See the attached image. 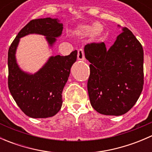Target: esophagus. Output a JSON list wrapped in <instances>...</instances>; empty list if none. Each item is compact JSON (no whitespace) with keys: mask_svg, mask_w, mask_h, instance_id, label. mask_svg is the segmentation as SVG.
<instances>
[{"mask_svg":"<svg viewBox=\"0 0 152 152\" xmlns=\"http://www.w3.org/2000/svg\"><path fill=\"white\" fill-rule=\"evenodd\" d=\"M77 58L78 60H85V53H84V50L82 49H79L78 50V55H77Z\"/></svg>","mask_w":152,"mask_h":152,"instance_id":"1","label":"esophagus"}]
</instances>
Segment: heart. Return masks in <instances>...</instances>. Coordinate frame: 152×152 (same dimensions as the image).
Segmentation results:
<instances>
[{
	"label": "heart",
	"mask_w": 152,
	"mask_h": 152,
	"mask_svg": "<svg viewBox=\"0 0 152 152\" xmlns=\"http://www.w3.org/2000/svg\"><path fill=\"white\" fill-rule=\"evenodd\" d=\"M103 33V27L99 23H93L90 25H79L75 28L74 34L79 37H88L92 35L95 40L100 38Z\"/></svg>",
	"instance_id": "heart-1"
}]
</instances>
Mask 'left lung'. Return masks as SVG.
Returning a JSON list of instances; mask_svg holds the SVG:
<instances>
[{
    "instance_id": "8db88e82",
    "label": "left lung",
    "mask_w": 152,
    "mask_h": 152,
    "mask_svg": "<svg viewBox=\"0 0 152 152\" xmlns=\"http://www.w3.org/2000/svg\"><path fill=\"white\" fill-rule=\"evenodd\" d=\"M120 27V26H118ZM107 49L104 42L85 46L90 62L87 90L90 104L98 113L121 115L135 104L143 87V50L128 28Z\"/></svg>"
}]
</instances>
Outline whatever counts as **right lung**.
Here are the masks:
<instances>
[{"instance_id": "obj_1", "label": "right lung", "mask_w": 152, "mask_h": 152, "mask_svg": "<svg viewBox=\"0 0 152 152\" xmlns=\"http://www.w3.org/2000/svg\"><path fill=\"white\" fill-rule=\"evenodd\" d=\"M62 29L63 24L58 18L32 20L20 31L9 49V89L17 104L28 117L45 118L60 110L62 90L70 76V67L76 61L77 50L68 56H50L38 71L30 73L23 70L17 62L20 39L33 34L42 35L51 48Z\"/></svg>"}]
</instances>
